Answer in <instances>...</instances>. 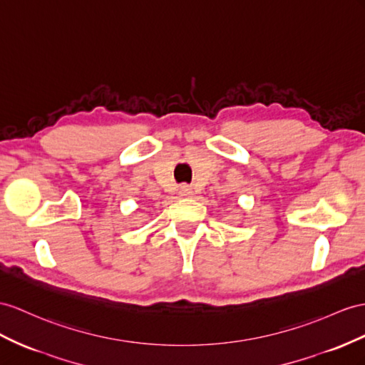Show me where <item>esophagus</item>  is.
Masks as SVG:
<instances>
[{
  "mask_svg": "<svg viewBox=\"0 0 365 365\" xmlns=\"http://www.w3.org/2000/svg\"><path fill=\"white\" fill-rule=\"evenodd\" d=\"M179 192H180L182 197H191V195H192V188H191L190 185H182Z\"/></svg>",
  "mask_w": 365,
  "mask_h": 365,
  "instance_id": "esophagus-1",
  "label": "esophagus"
}]
</instances>
